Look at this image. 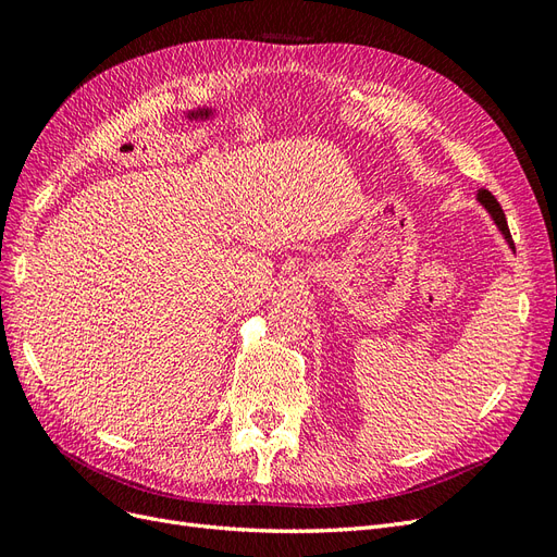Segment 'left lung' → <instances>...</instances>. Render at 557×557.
Here are the masks:
<instances>
[{"label":"left lung","instance_id":"8db88e82","mask_svg":"<svg viewBox=\"0 0 557 557\" xmlns=\"http://www.w3.org/2000/svg\"><path fill=\"white\" fill-rule=\"evenodd\" d=\"M476 199L481 201V207L491 213V218H493V223L497 225V230L502 232V237H504V242L509 244V248L511 250H516L513 248V242H511V232H509V225H507V218H504V211H502V207H499V201L493 197V193H487V190H479L476 193Z\"/></svg>","mask_w":557,"mask_h":557}]
</instances>
